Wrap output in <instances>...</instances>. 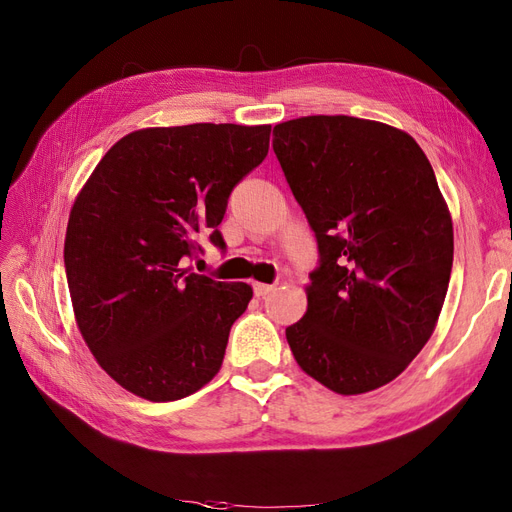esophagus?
<instances>
[{
  "instance_id": "esophagus-1",
  "label": "esophagus",
  "mask_w": 512,
  "mask_h": 512,
  "mask_svg": "<svg viewBox=\"0 0 512 512\" xmlns=\"http://www.w3.org/2000/svg\"><path fill=\"white\" fill-rule=\"evenodd\" d=\"M275 290V286H271V284H254V294H256V297L260 299V297H267V294L269 292H273Z\"/></svg>"
}]
</instances>
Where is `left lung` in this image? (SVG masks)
Segmentation results:
<instances>
[{"label":"left lung","mask_w":512,"mask_h":512,"mask_svg":"<svg viewBox=\"0 0 512 512\" xmlns=\"http://www.w3.org/2000/svg\"><path fill=\"white\" fill-rule=\"evenodd\" d=\"M273 151L316 232L320 267L286 339L339 395L395 380L436 329L453 269V220L414 138L389 123L309 115L277 123Z\"/></svg>","instance_id":"left-lung-1"}]
</instances>
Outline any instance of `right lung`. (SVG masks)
<instances>
[{
	"instance_id": "add662e5",
	"label": "right lung",
	"mask_w": 512,
	"mask_h": 512,
	"mask_svg": "<svg viewBox=\"0 0 512 512\" xmlns=\"http://www.w3.org/2000/svg\"><path fill=\"white\" fill-rule=\"evenodd\" d=\"M271 126L192 123L130 132L76 196L64 262L76 324L123 389L175 401L218 374L252 299L245 282L181 269L218 226L232 188L267 158Z\"/></svg>"
}]
</instances>
